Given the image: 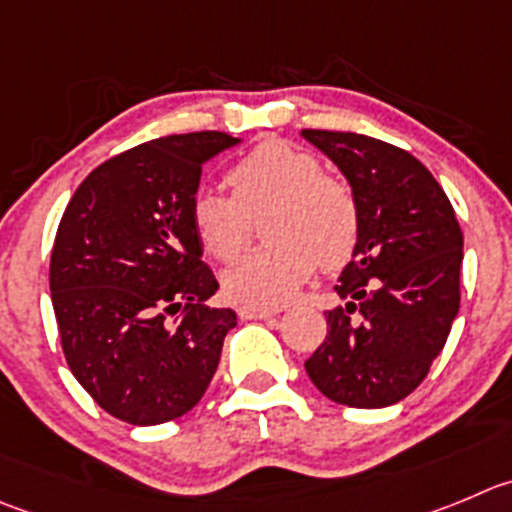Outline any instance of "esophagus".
Segmentation results:
<instances>
[{"label":"esophagus","instance_id":"obj_1","mask_svg":"<svg viewBox=\"0 0 512 512\" xmlns=\"http://www.w3.org/2000/svg\"><path fill=\"white\" fill-rule=\"evenodd\" d=\"M236 314L241 316L243 321L248 319H269V316L279 314V309L276 306H251V304H241L236 309Z\"/></svg>","mask_w":512,"mask_h":512}]
</instances>
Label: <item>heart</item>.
Instances as JSON below:
<instances>
[{"label": "heart", "mask_w": 512, "mask_h": 512, "mask_svg": "<svg viewBox=\"0 0 512 512\" xmlns=\"http://www.w3.org/2000/svg\"><path fill=\"white\" fill-rule=\"evenodd\" d=\"M231 196L201 188L191 223L203 251L218 264H236L251 241V221L264 216V251L226 276L228 296L274 304L294 294L316 264L337 271L354 256L362 211L344 180L326 175L319 158L284 140H264L228 170Z\"/></svg>", "instance_id": "1"}]
</instances>
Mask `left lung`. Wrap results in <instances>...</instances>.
I'll list each match as a JSON object with an SVG mask.
<instances>
[{"mask_svg":"<svg viewBox=\"0 0 512 512\" xmlns=\"http://www.w3.org/2000/svg\"><path fill=\"white\" fill-rule=\"evenodd\" d=\"M347 175L362 236L339 276L344 306L326 311V337L306 374L337 405L387 407L420 387L460 309L462 231L430 170L384 140L304 130Z\"/></svg>","mask_w":512,"mask_h":512,"instance_id":"obj_1","label":"left lung"}]
</instances>
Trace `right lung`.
I'll list each match as a JSON object with an SVG mask.
<instances>
[{"mask_svg": "<svg viewBox=\"0 0 512 512\" xmlns=\"http://www.w3.org/2000/svg\"><path fill=\"white\" fill-rule=\"evenodd\" d=\"M238 140L168 135L97 165L62 213L50 291L67 367L107 415L160 425L201 402L231 309L191 223L208 158Z\"/></svg>", "mask_w": 512, "mask_h": 512, "instance_id": "right-lung-1", "label": "right lung"}]
</instances>
